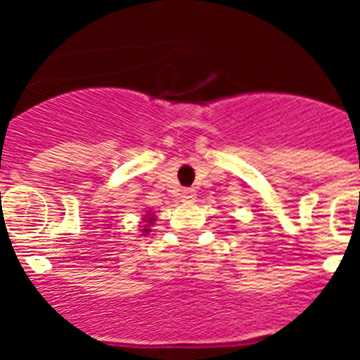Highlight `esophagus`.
I'll return each mask as SVG.
<instances>
[{"label": "esophagus", "mask_w": 360, "mask_h": 360, "mask_svg": "<svg viewBox=\"0 0 360 360\" xmlns=\"http://www.w3.org/2000/svg\"><path fill=\"white\" fill-rule=\"evenodd\" d=\"M196 198V193L195 189H184L182 191V200L184 202H193Z\"/></svg>", "instance_id": "esophagus-1"}]
</instances>
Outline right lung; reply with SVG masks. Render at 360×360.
Masks as SVG:
<instances>
[{
	"label": "right lung",
	"instance_id": "add662e5",
	"mask_svg": "<svg viewBox=\"0 0 360 360\" xmlns=\"http://www.w3.org/2000/svg\"><path fill=\"white\" fill-rule=\"evenodd\" d=\"M151 221H153V216L151 218H148V224H151ZM144 231H149V229H144Z\"/></svg>",
	"mask_w": 360,
	"mask_h": 360
}]
</instances>
